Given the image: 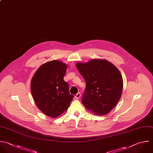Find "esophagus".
<instances>
[{"instance_id": "34e87169", "label": "esophagus", "mask_w": 153, "mask_h": 153, "mask_svg": "<svg viewBox=\"0 0 153 153\" xmlns=\"http://www.w3.org/2000/svg\"><path fill=\"white\" fill-rule=\"evenodd\" d=\"M81 93H78L75 96V99H79L80 97H81Z\"/></svg>"}]
</instances>
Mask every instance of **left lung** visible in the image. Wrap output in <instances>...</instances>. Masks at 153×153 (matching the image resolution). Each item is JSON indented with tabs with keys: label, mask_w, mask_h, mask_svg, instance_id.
Instances as JSON below:
<instances>
[{
	"label": "left lung",
	"mask_w": 153,
	"mask_h": 153,
	"mask_svg": "<svg viewBox=\"0 0 153 153\" xmlns=\"http://www.w3.org/2000/svg\"><path fill=\"white\" fill-rule=\"evenodd\" d=\"M75 65L86 84L82 99L85 108L99 115L109 113L122 94L123 81L119 70L105 59H92Z\"/></svg>",
	"instance_id": "obj_1"
}]
</instances>
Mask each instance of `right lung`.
Returning <instances> with one entry per match:
<instances>
[{"instance_id": "right-lung-1", "label": "right lung", "mask_w": 153, "mask_h": 153, "mask_svg": "<svg viewBox=\"0 0 153 153\" xmlns=\"http://www.w3.org/2000/svg\"><path fill=\"white\" fill-rule=\"evenodd\" d=\"M68 65L59 60L42 65L30 83L31 93L38 108L46 115L57 118L66 111L73 100L69 84L63 79Z\"/></svg>"}]
</instances>
